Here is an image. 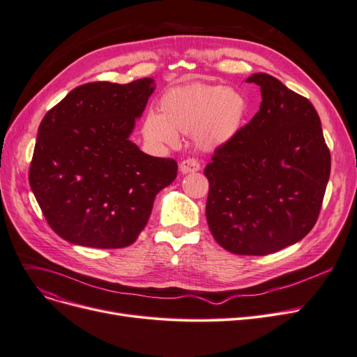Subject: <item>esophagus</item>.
Returning <instances> with one entry per match:
<instances>
[{"label":"esophagus","mask_w":357,"mask_h":357,"mask_svg":"<svg viewBox=\"0 0 357 357\" xmlns=\"http://www.w3.org/2000/svg\"><path fill=\"white\" fill-rule=\"evenodd\" d=\"M199 169H201V166L195 159H187V160L181 162V165H179V170H181V174H183V175L198 172Z\"/></svg>","instance_id":"1"}]
</instances>
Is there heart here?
<instances>
[{"label":"heart","instance_id":"heart-1","mask_svg":"<svg viewBox=\"0 0 357 357\" xmlns=\"http://www.w3.org/2000/svg\"><path fill=\"white\" fill-rule=\"evenodd\" d=\"M160 114L147 112L142 132L154 147H175L179 134L194 137L195 144L213 151L230 143L241 131L248 111L239 91L222 84H194L169 90L159 103Z\"/></svg>","mask_w":357,"mask_h":357}]
</instances>
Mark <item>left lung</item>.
I'll use <instances>...</instances> for the list:
<instances>
[{
  "label": "left lung",
  "mask_w": 357,
  "mask_h": 357,
  "mask_svg": "<svg viewBox=\"0 0 357 357\" xmlns=\"http://www.w3.org/2000/svg\"><path fill=\"white\" fill-rule=\"evenodd\" d=\"M246 82L259 86L262 102L204 169L206 217L226 251L267 255L299 242L317 223L331 156L311 102L266 73Z\"/></svg>",
  "instance_id": "1"
}]
</instances>
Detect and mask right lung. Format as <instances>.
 I'll return each instance as SVG.
<instances>
[{"instance_id":"right-lung-1","label":"right lung","mask_w":357,"mask_h":357,"mask_svg":"<svg viewBox=\"0 0 357 357\" xmlns=\"http://www.w3.org/2000/svg\"><path fill=\"white\" fill-rule=\"evenodd\" d=\"M154 83H87L43 116L29 182L58 236L100 250L128 246L175 181L174 159L149 156L130 140Z\"/></svg>"}]
</instances>
